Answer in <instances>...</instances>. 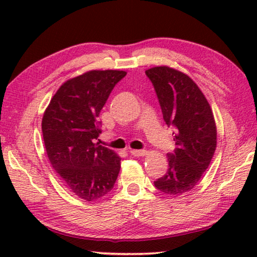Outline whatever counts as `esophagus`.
Returning a JSON list of instances; mask_svg holds the SVG:
<instances>
[{"instance_id":"obj_1","label":"esophagus","mask_w":257,"mask_h":257,"mask_svg":"<svg viewBox=\"0 0 257 257\" xmlns=\"http://www.w3.org/2000/svg\"><path fill=\"white\" fill-rule=\"evenodd\" d=\"M129 153L133 156H144L146 154L145 150H130Z\"/></svg>"}]
</instances>
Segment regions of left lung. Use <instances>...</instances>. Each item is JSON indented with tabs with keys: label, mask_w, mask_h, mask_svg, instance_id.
I'll use <instances>...</instances> for the list:
<instances>
[{
	"label": "left lung",
	"mask_w": 257,
	"mask_h": 257,
	"mask_svg": "<svg viewBox=\"0 0 257 257\" xmlns=\"http://www.w3.org/2000/svg\"><path fill=\"white\" fill-rule=\"evenodd\" d=\"M168 127L173 128L176 149L168 153L169 168L154 186L168 195L193 189L206 171L216 147V127L210 104L190 78L169 67L145 71Z\"/></svg>",
	"instance_id": "left-lung-1"
}]
</instances>
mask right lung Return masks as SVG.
<instances>
[{
  "label": "right lung",
  "instance_id": "1",
  "mask_svg": "<svg viewBox=\"0 0 257 257\" xmlns=\"http://www.w3.org/2000/svg\"><path fill=\"white\" fill-rule=\"evenodd\" d=\"M127 75L93 70L68 80L52 97L42 120L47 156L78 197L95 201L110 193L120 171V156L96 143L99 112L114 86Z\"/></svg>",
  "mask_w": 257,
  "mask_h": 257
}]
</instances>
